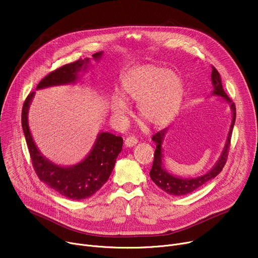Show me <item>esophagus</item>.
I'll return each instance as SVG.
<instances>
[{"instance_id":"34e87169","label":"esophagus","mask_w":258,"mask_h":258,"mask_svg":"<svg viewBox=\"0 0 258 258\" xmlns=\"http://www.w3.org/2000/svg\"><path fill=\"white\" fill-rule=\"evenodd\" d=\"M137 142H138L137 138H135V137H127V138L125 139V141H124V145H125L126 147H133V146H135V145L137 144Z\"/></svg>"}]
</instances>
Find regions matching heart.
<instances>
[{"label":"heart","instance_id":"heart-1","mask_svg":"<svg viewBox=\"0 0 258 258\" xmlns=\"http://www.w3.org/2000/svg\"><path fill=\"white\" fill-rule=\"evenodd\" d=\"M119 92L111 97L112 113L119 123L126 121L127 101H136L139 118L147 125L159 127L178 113L184 97V84L180 75L171 70L141 64L122 76Z\"/></svg>","mask_w":258,"mask_h":258}]
</instances>
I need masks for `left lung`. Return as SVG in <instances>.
Here are the masks:
<instances>
[{
    "mask_svg": "<svg viewBox=\"0 0 258 258\" xmlns=\"http://www.w3.org/2000/svg\"><path fill=\"white\" fill-rule=\"evenodd\" d=\"M211 80H212V96L220 97L224 102H226L231 111V123H230L229 132L227 134V138L223 147V151L216 160L214 165L204 174L198 175V177L192 178H183L170 173L164 166H163V142L165 140L166 134L168 132V127L154 135L152 140L156 143V151H155V158L152 170L150 172L151 179L154 181V183L161 188L162 190L165 191L166 194L170 196H185L188 194H191L200 187H202L204 184H206L208 181L214 179L218 175L225 166V163L227 161L228 156V150L230 145V140H231L232 130L235 123V116H236V110L235 104L230 99L227 94L225 93L222 85V78L218 70L212 67V73H211Z\"/></svg>",
    "mask_w": 258,
    "mask_h": 258,
    "instance_id": "left-lung-1",
    "label": "left lung"
}]
</instances>
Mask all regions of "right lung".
Listing matches in <instances>:
<instances>
[{
  "mask_svg": "<svg viewBox=\"0 0 258 258\" xmlns=\"http://www.w3.org/2000/svg\"><path fill=\"white\" fill-rule=\"evenodd\" d=\"M102 54V51L97 52L93 54V57L98 61ZM89 68V57L64 64L47 75L37 85L36 90L74 85L80 78V73L87 72ZM35 92L30 93L25 100L22 111V126L32 164L39 180L54 191L70 200L80 201L92 197L110 178L116 159L122 151L123 139L111 133L100 132L90 153L78 163L68 166L54 163L40 153L29 127L28 113Z\"/></svg>",
  "mask_w": 258,
  "mask_h": 258,
  "instance_id": "obj_1",
  "label": "right lung"
}]
</instances>
